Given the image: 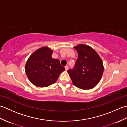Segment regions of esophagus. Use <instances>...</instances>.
Segmentation results:
<instances>
[{"instance_id": "obj_1", "label": "esophagus", "mask_w": 127, "mask_h": 127, "mask_svg": "<svg viewBox=\"0 0 127 127\" xmlns=\"http://www.w3.org/2000/svg\"><path fill=\"white\" fill-rule=\"evenodd\" d=\"M65 70L66 71H67L68 70V69H69V66H68V65H66L65 66Z\"/></svg>"}]
</instances>
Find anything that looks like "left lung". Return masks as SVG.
<instances>
[{
    "mask_svg": "<svg viewBox=\"0 0 127 127\" xmlns=\"http://www.w3.org/2000/svg\"><path fill=\"white\" fill-rule=\"evenodd\" d=\"M74 48L78 57L75 68L68 73L73 85L82 90H91L98 85L104 72V65L99 55L92 47L79 44Z\"/></svg>",
    "mask_w": 127,
    "mask_h": 127,
    "instance_id": "obj_1",
    "label": "left lung"
}]
</instances>
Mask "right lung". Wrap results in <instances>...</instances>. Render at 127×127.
Returning a JSON list of instances; mask_svg holds the SVG:
<instances>
[{
	"label": "right lung",
	"instance_id": "1",
	"mask_svg": "<svg viewBox=\"0 0 127 127\" xmlns=\"http://www.w3.org/2000/svg\"><path fill=\"white\" fill-rule=\"evenodd\" d=\"M53 50L47 46L36 50L28 58L25 70L28 79L34 85L46 87L55 83L65 70L60 61L52 58Z\"/></svg>",
	"mask_w": 127,
	"mask_h": 127
}]
</instances>
